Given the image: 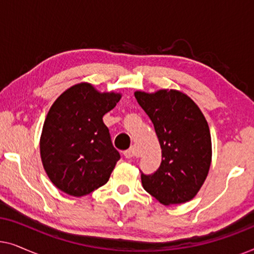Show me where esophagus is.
I'll return each instance as SVG.
<instances>
[{
  "label": "esophagus",
  "instance_id": "1",
  "mask_svg": "<svg viewBox=\"0 0 254 254\" xmlns=\"http://www.w3.org/2000/svg\"><path fill=\"white\" fill-rule=\"evenodd\" d=\"M124 156L126 157L127 159H131L135 156V148L134 147H130L128 150L124 151Z\"/></svg>",
  "mask_w": 254,
  "mask_h": 254
}]
</instances>
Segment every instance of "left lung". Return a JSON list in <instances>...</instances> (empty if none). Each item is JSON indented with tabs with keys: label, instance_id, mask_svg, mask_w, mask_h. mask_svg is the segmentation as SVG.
<instances>
[{
	"label": "left lung",
	"instance_id": "8db88e82",
	"mask_svg": "<svg viewBox=\"0 0 254 254\" xmlns=\"http://www.w3.org/2000/svg\"><path fill=\"white\" fill-rule=\"evenodd\" d=\"M135 98L154 124L162 149L157 171H141L142 186L165 206L192 200L211 162L210 131L202 112L190 97L176 90L136 91Z\"/></svg>",
	"mask_w": 254,
	"mask_h": 254
}]
</instances>
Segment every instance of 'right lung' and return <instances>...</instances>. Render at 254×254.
I'll use <instances>...</instances> for the list:
<instances>
[{
    "mask_svg": "<svg viewBox=\"0 0 254 254\" xmlns=\"http://www.w3.org/2000/svg\"><path fill=\"white\" fill-rule=\"evenodd\" d=\"M120 97L81 83L52 105L41 133L40 156L48 178L62 192L83 196L109 182L120 154L103 117Z\"/></svg>",
    "mask_w": 254,
    "mask_h": 254,
    "instance_id": "obj_1",
    "label": "right lung"
}]
</instances>
